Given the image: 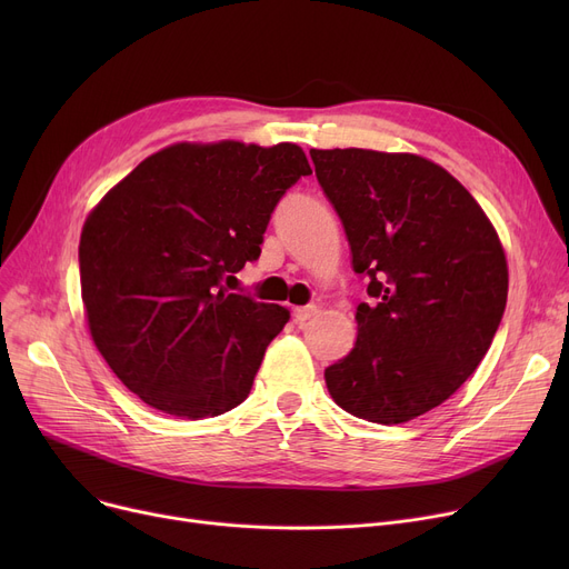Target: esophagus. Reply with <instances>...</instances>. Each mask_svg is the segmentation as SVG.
Returning a JSON list of instances; mask_svg holds the SVG:
<instances>
[{
  "label": "esophagus",
  "mask_w": 569,
  "mask_h": 569,
  "mask_svg": "<svg viewBox=\"0 0 569 569\" xmlns=\"http://www.w3.org/2000/svg\"><path fill=\"white\" fill-rule=\"evenodd\" d=\"M318 307L316 305H307V307H295L292 309V316H295V320H300V322H307V320H311L313 316H318Z\"/></svg>",
  "instance_id": "1"
}]
</instances>
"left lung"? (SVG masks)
I'll list each match as a JSON object with an SVG mask.
<instances>
[{
  "instance_id": "8db88e82",
  "label": "left lung",
  "mask_w": 569,
  "mask_h": 569,
  "mask_svg": "<svg viewBox=\"0 0 569 569\" xmlns=\"http://www.w3.org/2000/svg\"><path fill=\"white\" fill-rule=\"evenodd\" d=\"M369 279L355 348L325 369L337 406L378 425L450 399L487 355L507 305V260L477 200L438 163L373 149H311Z\"/></svg>"
}]
</instances>
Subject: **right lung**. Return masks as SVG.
Here are the masks:
<instances>
[{"instance_id":"right-lung-1","label":"right lung","mask_w":569,"mask_h":569,"mask_svg":"<svg viewBox=\"0 0 569 569\" xmlns=\"http://www.w3.org/2000/svg\"><path fill=\"white\" fill-rule=\"evenodd\" d=\"M302 174L311 166L292 142H177L87 217L78 258L89 332L147 406L200 420L249 397L290 311L228 292L223 279L258 260L277 202Z\"/></svg>"}]
</instances>
